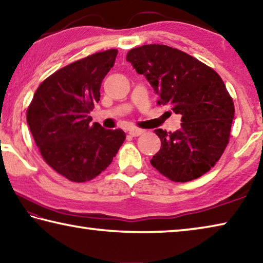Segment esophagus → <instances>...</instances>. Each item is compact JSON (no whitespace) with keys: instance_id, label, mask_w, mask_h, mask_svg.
Here are the masks:
<instances>
[{"instance_id":"1","label":"esophagus","mask_w":263,"mask_h":263,"mask_svg":"<svg viewBox=\"0 0 263 263\" xmlns=\"http://www.w3.org/2000/svg\"><path fill=\"white\" fill-rule=\"evenodd\" d=\"M142 132H144V130H140V128H130V130H128V135L132 137H138L140 136Z\"/></svg>"}]
</instances>
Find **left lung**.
<instances>
[{"label":"left lung","mask_w":263,"mask_h":263,"mask_svg":"<svg viewBox=\"0 0 263 263\" xmlns=\"http://www.w3.org/2000/svg\"><path fill=\"white\" fill-rule=\"evenodd\" d=\"M126 60L181 116V128L155 130L161 148L151 164L175 182L198 179L215 166L229 144L234 105L215 70L176 48L151 44L128 51Z\"/></svg>","instance_id":"left-lung-1"}]
</instances>
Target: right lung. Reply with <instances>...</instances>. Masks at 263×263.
<instances>
[{
	"label": "right lung",
	"instance_id": "right-lung-1",
	"mask_svg": "<svg viewBox=\"0 0 263 263\" xmlns=\"http://www.w3.org/2000/svg\"><path fill=\"white\" fill-rule=\"evenodd\" d=\"M117 53H95L57 70L38 87L28 109L26 121L42 157L73 182L101 174L125 140L121 128L105 130L89 116Z\"/></svg>",
	"mask_w": 263,
	"mask_h": 263
}]
</instances>
